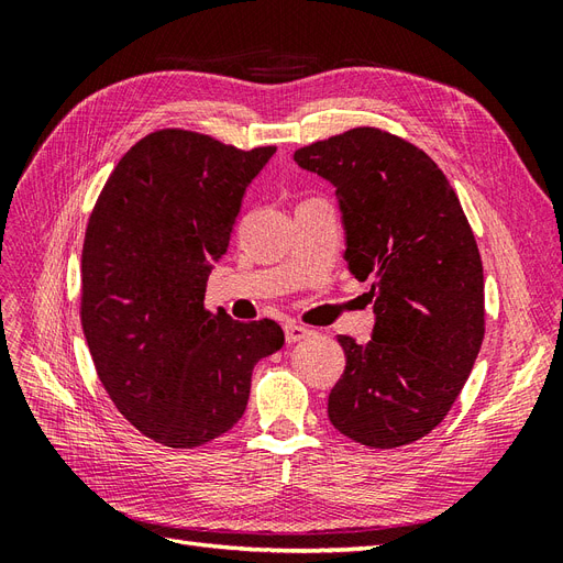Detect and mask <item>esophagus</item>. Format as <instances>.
Wrapping results in <instances>:
<instances>
[{"mask_svg": "<svg viewBox=\"0 0 563 563\" xmlns=\"http://www.w3.org/2000/svg\"><path fill=\"white\" fill-rule=\"evenodd\" d=\"M284 333H286V343H288V345L300 343V340H305L308 335H312V331H310V329H305V327H300V323H288V327L284 329Z\"/></svg>", "mask_w": 563, "mask_h": 563, "instance_id": "1", "label": "esophagus"}]
</instances>
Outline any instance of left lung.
Returning <instances> with one entry per match:
<instances>
[{"label": "left lung", "instance_id": "left-lung-1", "mask_svg": "<svg viewBox=\"0 0 563 563\" xmlns=\"http://www.w3.org/2000/svg\"><path fill=\"white\" fill-rule=\"evenodd\" d=\"M294 159L335 187L345 261L376 312L368 343L338 335L347 364L329 418L371 449L413 444L446 418L484 340L474 232L444 172L399 135L356 126Z\"/></svg>", "mask_w": 563, "mask_h": 563}]
</instances>
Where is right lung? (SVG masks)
<instances>
[{
    "mask_svg": "<svg viewBox=\"0 0 563 563\" xmlns=\"http://www.w3.org/2000/svg\"><path fill=\"white\" fill-rule=\"evenodd\" d=\"M275 152L162 129L119 159L91 211L79 314L93 366L117 411L168 449L232 430L253 366L284 345L277 321L203 308L211 263Z\"/></svg>",
    "mask_w": 563,
    "mask_h": 563,
    "instance_id": "1",
    "label": "right lung"
}]
</instances>
